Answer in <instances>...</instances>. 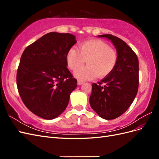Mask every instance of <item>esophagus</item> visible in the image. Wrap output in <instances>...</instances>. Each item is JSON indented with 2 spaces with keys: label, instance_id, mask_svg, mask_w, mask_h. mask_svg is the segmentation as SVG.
I'll return each instance as SVG.
<instances>
[{
  "label": "esophagus",
  "instance_id": "obj_1",
  "mask_svg": "<svg viewBox=\"0 0 159 159\" xmlns=\"http://www.w3.org/2000/svg\"><path fill=\"white\" fill-rule=\"evenodd\" d=\"M83 84H84V81H81V80H78V84L79 85H82Z\"/></svg>",
  "mask_w": 159,
  "mask_h": 159
}]
</instances>
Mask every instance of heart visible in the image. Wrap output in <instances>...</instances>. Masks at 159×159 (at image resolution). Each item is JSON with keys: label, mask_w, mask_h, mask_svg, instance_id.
Here are the masks:
<instances>
[{"label": "heart", "mask_w": 159, "mask_h": 159, "mask_svg": "<svg viewBox=\"0 0 159 159\" xmlns=\"http://www.w3.org/2000/svg\"><path fill=\"white\" fill-rule=\"evenodd\" d=\"M89 65L79 68L86 60ZM68 66L75 71V76L81 80H92L98 76L103 78L111 73L117 61V53L107 43L100 40H90L70 48L66 54Z\"/></svg>", "instance_id": "1"}]
</instances>
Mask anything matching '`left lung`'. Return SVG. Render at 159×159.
<instances>
[{
  "label": "left lung",
  "instance_id": "1",
  "mask_svg": "<svg viewBox=\"0 0 159 159\" xmlns=\"http://www.w3.org/2000/svg\"><path fill=\"white\" fill-rule=\"evenodd\" d=\"M113 43L117 61L111 73L92 84L91 107L100 117L111 120L124 113L135 98L139 88V60L125 42L111 34L98 36ZM105 84V86H102Z\"/></svg>",
  "mask_w": 159,
  "mask_h": 159
}]
</instances>
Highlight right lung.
Instances as JSON below:
<instances>
[{"mask_svg":"<svg viewBox=\"0 0 159 159\" xmlns=\"http://www.w3.org/2000/svg\"><path fill=\"white\" fill-rule=\"evenodd\" d=\"M76 42L71 34L50 32L23 52L17 88L26 107L37 116L54 119L68 106L78 81L67 68L66 54Z\"/></svg>","mask_w":159,"mask_h":159,"instance_id":"right-lung-1","label":"right lung"}]
</instances>
